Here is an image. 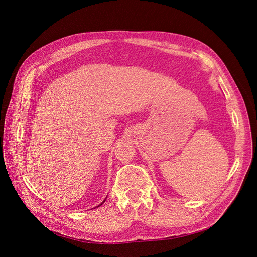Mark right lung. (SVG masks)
<instances>
[{
	"label": "right lung",
	"mask_w": 257,
	"mask_h": 257,
	"mask_svg": "<svg viewBox=\"0 0 257 257\" xmlns=\"http://www.w3.org/2000/svg\"><path fill=\"white\" fill-rule=\"evenodd\" d=\"M103 202H104V201H103ZM103 202H101V203H100V204H99V205H98V206H100V205H101V204H102V203H103Z\"/></svg>",
	"instance_id": "obj_1"
}]
</instances>
